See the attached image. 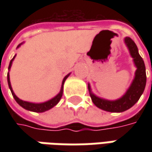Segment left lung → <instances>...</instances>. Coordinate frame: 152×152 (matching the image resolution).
Here are the masks:
<instances>
[{
  "mask_svg": "<svg viewBox=\"0 0 152 152\" xmlns=\"http://www.w3.org/2000/svg\"><path fill=\"white\" fill-rule=\"evenodd\" d=\"M125 44L127 45L130 55L134 58V64L137 67L135 72V77L133 80L130 87L127 91L125 95L116 101H107L96 96L91 91L90 85H88L89 91L91 94V100L97 107L101 108L104 111L111 113H122L132 107L139 101L140 97L143 94L145 84H146V73L145 66L142 57L138 52V48L134 40L129 37H126Z\"/></svg>",
  "mask_w": 152,
  "mask_h": 152,
  "instance_id": "1",
  "label": "left lung"
}]
</instances>
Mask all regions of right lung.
<instances>
[{"label":"right lung","instance_id":"obj_1","mask_svg":"<svg viewBox=\"0 0 152 152\" xmlns=\"http://www.w3.org/2000/svg\"><path fill=\"white\" fill-rule=\"evenodd\" d=\"M19 45H18V46H19ZM14 58H15V56L12 58V60H11V61H10L8 69H10V67H11V66H12V61H13V59H14ZM69 74H70V73H69ZM69 74H67V76H66V77L63 79V80H62V85H61V91H60V93H59L57 96H56L54 98H52L51 100H50V101L43 102V103H31V102L22 101V100H20L18 97H17V96L15 95L14 92H13V91H12V89L11 83H10V78H9V73H7V82H8L9 88H10V90H11V92H12V96H13V97H14L15 101L18 102L22 107H23L24 109H26V110H28V111L35 112V113H43V112H45V111L49 110V109H50V108H52L53 107H55L56 105L59 102V101L61 100V96H62V89H63V85H64L65 80H66L67 77L69 76Z\"/></svg>","mask_w":152,"mask_h":152}]
</instances>
